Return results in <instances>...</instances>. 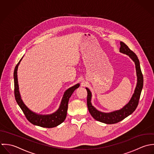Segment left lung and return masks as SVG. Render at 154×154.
I'll return each mask as SVG.
<instances>
[{
  "instance_id": "1",
  "label": "left lung",
  "mask_w": 154,
  "mask_h": 154,
  "mask_svg": "<svg viewBox=\"0 0 154 154\" xmlns=\"http://www.w3.org/2000/svg\"><path fill=\"white\" fill-rule=\"evenodd\" d=\"M120 45L121 46L120 48V52L128 55L130 58L134 62L137 77V83L134 93L133 94L129 102L120 110L116 111L110 113L102 112L97 111L92 106L91 103L92 93L88 88H86L88 91L87 105L90 114L96 120L106 124H116L119 123L135 111L139 103V100L143 85V77L141 71L140 62L137 57L123 42H120Z\"/></svg>"
}]
</instances>
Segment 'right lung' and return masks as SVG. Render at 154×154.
Wrapping results in <instances>:
<instances>
[{"label": "right lung", "mask_w": 154, "mask_h": 154, "mask_svg": "<svg viewBox=\"0 0 154 154\" xmlns=\"http://www.w3.org/2000/svg\"><path fill=\"white\" fill-rule=\"evenodd\" d=\"M22 59L17 64L14 72V94L17 103L22 109L26 119L32 124L46 128H52L60 125L63 122L66 118L68 109V103L69 97L74 91L80 86V85L77 84L66 91L63 96L60 106L58 111L55 113L51 115H38L35 114L31 111L23 103L19 92L17 79V69L18 65Z\"/></svg>", "instance_id": "obj_1"}]
</instances>
